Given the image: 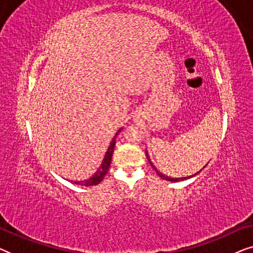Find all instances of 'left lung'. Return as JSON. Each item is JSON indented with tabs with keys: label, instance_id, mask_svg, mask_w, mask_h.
I'll return each mask as SVG.
<instances>
[{
	"label": "left lung",
	"instance_id": "obj_1",
	"mask_svg": "<svg viewBox=\"0 0 253 253\" xmlns=\"http://www.w3.org/2000/svg\"><path fill=\"white\" fill-rule=\"evenodd\" d=\"M146 157H147V159H148V161H150V164H151V166H152V167H153V169H154V170H155V171H157V174H158L159 176H160V177H161V178H164V179H166V181H170V182H178V181H183V179H185V178H190V177H192V176H196L197 174H199V172H200V171H202V170H199L198 172H197V174H195V175H192V176H188V177H182V178H174V177H168V176H166V175H164V174H162V172H160V171H159V170H158V169H157V168H155V166H154L153 164H152L151 159H150V157H148L147 152H146Z\"/></svg>",
	"mask_w": 253,
	"mask_h": 253
}]
</instances>
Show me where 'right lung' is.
I'll use <instances>...</instances> for the list:
<instances>
[{
    "mask_svg": "<svg viewBox=\"0 0 253 253\" xmlns=\"http://www.w3.org/2000/svg\"><path fill=\"white\" fill-rule=\"evenodd\" d=\"M120 131H122V129H120L119 131H117V132L115 133V136H114V138L112 139V141H110L108 150H107L106 154H105V158H103V160H102V164L98 168V170H96L94 174H93L88 179H85V181H75L74 184L91 186V185L99 184V183L102 181L103 177H105L106 174H107V171H108L110 162H112L113 152H114V148H115V144H116V137H117V134L120 133Z\"/></svg>",
    "mask_w": 253,
    "mask_h": 253,
    "instance_id": "add662e5",
    "label": "right lung"
}]
</instances>
